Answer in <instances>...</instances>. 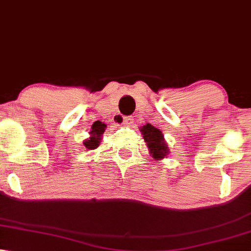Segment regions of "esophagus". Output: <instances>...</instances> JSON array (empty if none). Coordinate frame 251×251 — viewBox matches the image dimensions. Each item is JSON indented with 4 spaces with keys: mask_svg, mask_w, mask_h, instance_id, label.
<instances>
[{
    "mask_svg": "<svg viewBox=\"0 0 251 251\" xmlns=\"http://www.w3.org/2000/svg\"><path fill=\"white\" fill-rule=\"evenodd\" d=\"M116 122H117V124H124V125H125V124H129V122H131L132 120V118L131 117H120V116H118V117H116Z\"/></svg>",
    "mask_w": 251,
    "mask_h": 251,
    "instance_id": "obj_1",
    "label": "esophagus"
}]
</instances>
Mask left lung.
I'll return each instance as SVG.
<instances>
[{
    "mask_svg": "<svg viewBox=\"0 0 251 251\" xmlns=\"http://www.w3.org/2000/svg\"><path fill=\"white\" fill-rule=\"evenodd\" d=\"M140 132L144 135L145 141L147 142L149 154L151 155V157L155 160H162L169 155V147L164 140L163 133L160 129L151 124H146L140 127Z\"/></svg>",
    "mask_w": 251,
    "mask_h": 251,
    "instance_id": "1",
    "label": "left lung"
}]
</instances>
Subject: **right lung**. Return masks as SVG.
<instances>
[{
    "instance_id": "1",
    "label": "right lung",
    "mask_w": 251,
    "mask_h": 251,
    "mask_svg": "<svg viewBox=\"0 0 251 251\" xmlns=\"http://www.w3.org/2000/svg\"><path fill=\"white\" fill-rule=\"evenodd\" d=\"M105 128H106V125L102 122H98L96 124H94L93 127H91V131L89 132L90 136L83 141L84 147L89 149V151H90V149H95L96 147H98L100 144V140H102L103 133L105 132Z\"/></svg>"
}]
</instances>
